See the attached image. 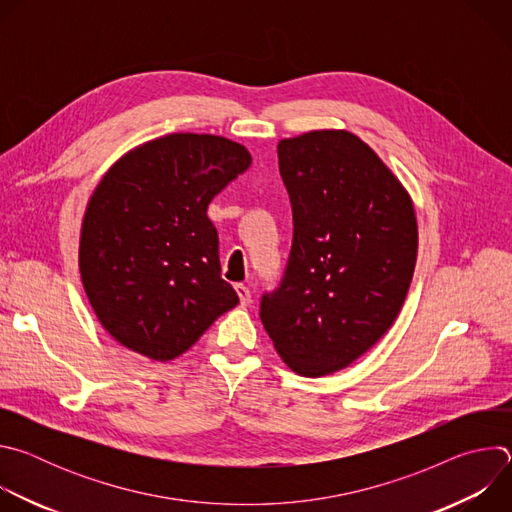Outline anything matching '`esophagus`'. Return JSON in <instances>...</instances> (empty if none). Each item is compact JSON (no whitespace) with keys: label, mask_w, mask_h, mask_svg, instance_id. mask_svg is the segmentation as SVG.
I'll return each instance as SVG.
<instances>
[{"label":"esophagus","mask_w":512,"mask_h":512,"mask_svg":"<svg viewBox=\"0 0 512 512\" xmlns=\"http://www.w3.org/2000/svg\"><path fill=\"white\" fill-rule=\"evenodd\" d=\"M235 291H237V296H239V300H241L243 306H249V304H251V291H249L247 285L237 283V285H235Z\"/></svg>","instance_id":"1"}]
</instances>
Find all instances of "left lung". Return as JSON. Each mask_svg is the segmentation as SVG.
<instances>
[{"instance_id": "obj_1", "label": "left lung", "mask_w": 512, "mask_h": 512, "mask_svg": "<svg viewBox=\"0 0 512 512\" xmlns=\"http://www.w3.org/2000/svg\"><path fill=\"white\" fill-rule=\"evenodd\" d=\"M294 210L281 285L261 322L302 377L346 369L397 320L417 261L413 200L371 145L344 129L277 143Z\"/></svg>"}]
</instances>
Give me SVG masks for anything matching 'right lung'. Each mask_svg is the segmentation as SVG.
Returning <instances> with one entry per match:
<instances>
[{
	"instance_id": "1",
	"label": "right lung",
	"mask_w": 512,
	"mask_h": 512,
	"mask_svg": "<svg viewBox=\"0 0 512 512\" xmlns=\"http://www.w3.org/2000/svg\"><path fill=\"white\" fill-rule=\"evenodd\" d=\"M251 166L245 145L170 133L121 156L89 198L79 243L85 294L125 348L174 360L239 304L221 277L206 208Z\"/></svg>"
}]
</instances>
